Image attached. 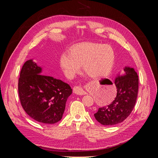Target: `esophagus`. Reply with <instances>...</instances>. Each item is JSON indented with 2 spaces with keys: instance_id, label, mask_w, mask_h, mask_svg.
<instances>
[{
  "instance_id": "obj_1",
  "label": "esophagus",
  "mask_w": 158,
  "mask_h": 158,
  "mask_svg": "<svg viewBox=\"0 0 158 158\" xmlns=\"http://www.w3.org/2000/svg\"><path fill=\"white\" fill-rule=\"evenodd\" d=\"M73 93H75L77 95H85L86 94V92L83 89L82 87L81 86H75L73 88Z\"/></svg>"
}]
</instances>
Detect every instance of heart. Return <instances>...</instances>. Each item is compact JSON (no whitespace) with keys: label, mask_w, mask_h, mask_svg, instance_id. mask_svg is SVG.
Segmentation results:
<instances>
[{"label":"heart","mask_w":158,"mask_h":158,"mask_svg":"<svg viewBox=\"0 0 158 158\" xmlns=\"http://www.w3.org/2000/svg\"><path fill=\"white\" fill-rule=\"evenodd\" d=\"M114 52L109 45L86 42L73 46L69 54L60 56V66L65 76L73 77L82 66L84 72L92 79H101L108 75L114 62Z\"/></svg>","instance_id":"obj_1"}]
</instances>
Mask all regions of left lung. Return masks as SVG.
<instances>
[{
	"mask_svg": "<svg viewBox=\"0 0 158 158\" xmlns=\"http://www.w3.org/2000/svg\"><path fill=\"white\" fill-rule=\"evenodd\" d=\"M123 75L114 80L117 96L109 105L99 107L95 119L104 126H113L126 119L133 110L138 92V76L133 68L125 67Z\"/></svg>",
	"mask_w": 158,
	"mask_h": 158,
	"instance_id": "left-lung-1",
	"label": "left lung"
}]
</instances>
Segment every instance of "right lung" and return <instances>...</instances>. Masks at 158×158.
I'll return each instance as SVG.
<instances>
[{"label":"right lung","instance_id":"1","mask_svg":"<svg viewBox=\"0 0 158 158\" xmlns=\"http://www.w3.org/2000/svg\"><path fill=\"white\" fill-rule=\"evenodd\" d=\"M41 72L42 69L32 60L23 64L19 79V98L30 117L41 123L52 124L62 118L72 89L67 83Z\"/></svg>","mask_w":158,"mask_h":158}]
</instances>
